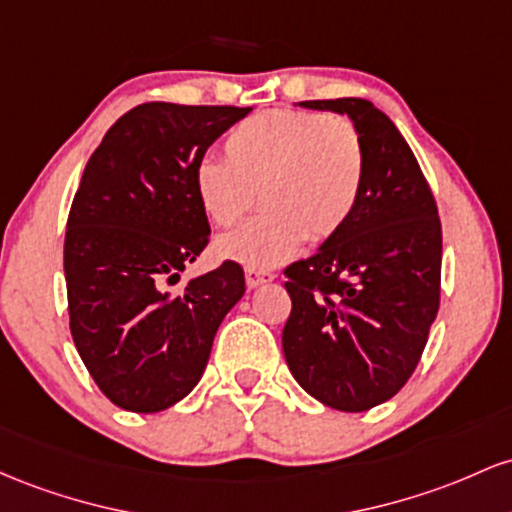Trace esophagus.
Here are the masks:
<instances>
[{
    "label": "esophagus",
    "mask_w": 512,
    "mask_h": 512,
    "mask_svg": "<svg viewBox=\"0 0 512 512\" xmlns=\"http://www.w3.org/2000/svg\"><path fill=\"white\" fill-rule=\"evenodd\" d=\"M275 275L271 271H263V268H246V285L258 287L263 283H271Z\"/></svg>",
    "instance_id": "esophagus-1"
}]
</instances>
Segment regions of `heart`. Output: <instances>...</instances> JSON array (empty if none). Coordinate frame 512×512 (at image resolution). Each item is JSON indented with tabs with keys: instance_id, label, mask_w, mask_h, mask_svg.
Here are the masks:
<instances>
[{
	"instance_id": "heart-1",
	"label": "heart",
	"mask_w": 512,
	"mask_h": 512,
	"mask_svg": "<svg viewBox=\"0 0 512 512\" xmlns=\"http://www.w3.org/2000/svg\"><path fill=\"white\" fill-rule=\"evenodd\" d=\"M365 179V149L353 120L321 111H263L241 120L222 159H200L193 191L217 227L239 225L258 200L263 210L217 241V254L246 268H273L304 239L336 237L353 217Z\"/></svg>"
}]
</instances>
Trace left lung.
<instances>
[{"label": "left lung", "mask_w": 512, "mask_h": 512, "mask_svg": "<svg viewBox=\"0 0 512 512\" xmlns=\"http://www.w3.org/2000/svg\"><path fill=\"white\" fill-rule=\"evenodd\" d=\"M302 106L348 113L363 140L365 179L346 227L285 268L292 309L283 353L304 392L358 413L392 399L421 363L440 307L438 205L380 108L365 99Z\"/></svg>", "instance_id": "obj_1"}]
</instances>
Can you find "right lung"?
I'll list each match as a JSON object with an SVG mask.
<instances>
[{
	"mask_svg": "<svg viewBox=\"0 0 512 512\" xmlns=\"http://www.w3.org/2000/svg\"><path fill=\"white\" fill-rule=\"evenodd\" d=\"M249 111L140 103L86 162L65 234L70 331L96 387L120 409L164 411L191 392L244 295L234 261L179 292L166 287L210 241L195 164Z\"/></svg>",
	"mask_w": 512,
	"mask_h": 512,
	"instance_id": "right-lung-1",
	"label": "right lung"
}]
</instances>
